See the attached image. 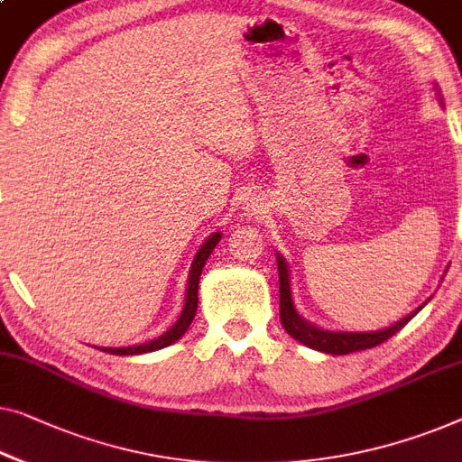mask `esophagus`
I'll list each match as a JSON object with an SVG mask.
<instances>
[{"label":"esophagus","instance_id":"34e87169","mask_svg":"<svg viewBox=\"0 0 462 462\" xmlns=\"http://www.w3.org/2000/svg\"><path fill=\"white\" fill-rule=\"evenodd\" d=\"M245 208H247V212H260V208H258L256 204H247Z\"/></svg>","mask_w":462,"mask_h":462}]
</instances>
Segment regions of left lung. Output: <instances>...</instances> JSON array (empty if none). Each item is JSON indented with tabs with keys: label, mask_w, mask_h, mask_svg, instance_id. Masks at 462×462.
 I'll list each match as a JSON object with an SVG mask.
<instances>
[{
	"label": "left lung",
	"mask_w": 462,
	"mask_h": 462,
	"mask_svg": "<svg viewBox=\"0 0 462 462\" xmlns=\"http://www.w3.org/2000/svg\"><path fill=\"white\" fill-rule=\"evenodd\" d=\"M277 269H279V314H281V325L285 327V331L290 333L293 339L302 342L304 346L312 347V350L325 352V354H350L358 350H366V347H375L383 344L385 339H390L393 333H398L409 320L417 314L423 306H419L417 310H412L409 317H404L398 323L381 331H325L319 329L300 317L296 312L291 300V287H290V269L283 256L277 254Z\"/></svg>",
	"instance_id": "1"
}]
</instances>
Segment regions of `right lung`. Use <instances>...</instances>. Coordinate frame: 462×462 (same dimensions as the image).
Returning a JSON list of instances; mask_svg holds the SVG:
<instances>
[{
    "instance_id": "add662e5",
    "label": "right lung",
    "mask_w": 462,
    "mask_h": 462,
    "mask_svg": "<svg viewBox=\"0 0 462 462\" xmlns=\"http://www.w3.org/2000/svg\"><path fill=\"white\" fill-rule=\"evenodd\" d=\"M220 242V231L212 233V236L206 239L199 247L196 258H193L191 263V271H189V279H187V296H185V306H183V312L181 317L175 325L171 327L169 331L162 333V336L152 339V342H145V344H139V346H126V347H99L102 352H108V354H118V356H133V354H145V352H153V350H162V347L175 344L179 337L183 336V333L189 329L193 317H196V310H198V285H199V275H202V269L206 264V260H208L210 252L215 250L217 244Z\"/></svg>"
}]
</instances>
